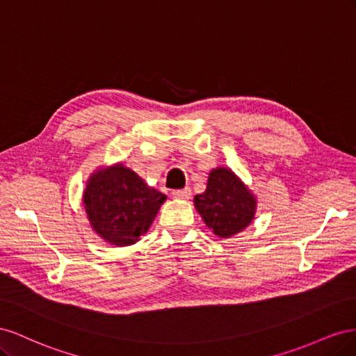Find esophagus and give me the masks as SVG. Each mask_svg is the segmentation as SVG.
I'll return each mask as SVG.
<instances>
[{
  "label": "esophagus",
  "instance_id": "34e87169",
  "mask_svg": "<svg viewBox=\"0 0 356 356\" xmlns=\"http://www.w3.org/2000/svg\"><path fill=\"white\" fill-rule=\"evenodd\" d=\"M172 196H174L175 199L187 200L191 196V190H190V187H186V188H182V190H174V191H172Z\"/></svg>",
  "mask_w": 356,
  "mask_h": 356
}]
</instances>
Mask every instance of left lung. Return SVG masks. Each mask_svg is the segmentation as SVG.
I'll list each match as a JSON object with an SVG mask.
<instances>
[{
    "mask_svg": "<svg viewBox=\"0 0 356 356\" xmlns=\"http://www.w3.org/2000/svg\"><path fill=\"white\" fill-rule=\"evenodd\" d=\"M195 207L215 234L230 238L252 222L257 199L234 172L217 168L211 170L207 190L195 197Z\"/></svg>",
    "mask_w": 356,
    "mask_h": 356,
    "instance_id": "obj_1",
    "label": "left lung"
}]
</instances>
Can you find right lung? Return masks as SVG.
I'll list each match as a JSON object with an SVG mask.
<instances>
[{
    "instance_id": "obj_1",
    "label": "right lung",
    "mask_w": 356,
    "mask_h": 356,
    "mask_svg": "<svg viewBox=\"0 0 356 356\" xmlns=\"http://www.w3.org/2000/svg\"><path fill=\"white\" fill-rule=\"evenodd\" d=\"M165 200L163 193L148 187L141 177L123 163L93 172L83 195L93 232L115 246L138 242Z\"/></svg>"
}]
</instances>
